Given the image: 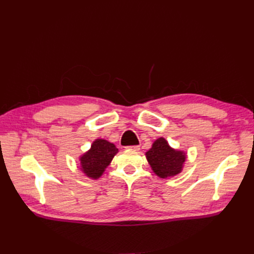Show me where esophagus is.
<instances>
[{"label": "esophagus", "instance_id": "obj_1", "mask_svg": "<svg viewBox=\"0 0 254 254\" xmlns=\"http://www.w3.org/2000/svg\"><path fill=\"white\" fill-rule=\"evenodd\" d=\"M128 149L130 150H134V151H139L140 150V146H129V147H127Z\"/></svg>", "mask_w": 254, "mask_h": 254}]
</instances>
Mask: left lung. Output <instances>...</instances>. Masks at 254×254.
I'll return each mask as SVG.
<instances>
[{"instance_id": "1", "label": "left lung", "mask_w": 254, "mask_h": 254, "mask_svg": "<svg viewBox=\"0 0 254 254\" xmlns=\"http://www.w3.org/2000/svg\"><path fill=\"white\" fill-rule=\"evenodd\" d=\"M145 156L152 172L163 179L180 174L187 160V153L171 147L164 137H159L153 142Z\"/></svg>"}]
</instances>
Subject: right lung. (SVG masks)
I'll return each mask as SVG.
<instances>
[{"mask_svg":"<svg viewBox=\"0 0 254 254\" xmlns=\"http://www.w3.org/2000/svg\"><path fill=\"white\" fill-rule=\"evenodd\" d=\"M119 152L113 143L96 139L91 148L79 157L81 172L91 179H98Z\"/></svg>","mask_w":254,"mask_h":254,"instance_id":"obj_1","label":"right lung"}]
</instances>
